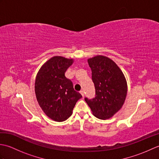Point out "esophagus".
Instances as JSON below:
<instances>
[{
    "label": "esophagus",
    "mask_w": 159,
    "mask_h": 159,
    "mask_svg": "<svg viewBox=\"0 0 159 159\" xmlns=\"http://www.w3.org/2000/svg\"><path fill=\"white\" fill-rule=\"evenodd\" d=\"M80 94H81L83 97L85 96V93H84V91L81 90V91H80Z\"/></svg>",
    "instance_id": "obj_1"
}]
</instances>
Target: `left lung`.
<instances>
[{
	"label": "left lung",
	"mask_w": 159,
	"mask_h": 159,
	"mask_svg": "<svg viewBox=\"0 0 159 159\" xmlns=\"http://www.w3.org/2000/svg\"><path fill=\"white\" fill-rule=\"evenodd\" d=\"M96 89L93 99L85 98L93 116L109 119L121 109L127 94V83L123 72L113 60L97 55L88 60Z\"/></svg>",
	"instance_id": "8db88e82"
}]
</instances>
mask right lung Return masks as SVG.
<instances>
[{"mask_svg":"<svg viewBox=\"0 0 159 159\" xmlns=\"http://www.w3.org/2000/svg\"><path fill=\"white\" fill-rule=\"evenodd\" d=\"M72 59L55 56L43 64L37 74L35 92L37 100L47 116L63 121L71 116L76 102L82 96L74 89L72 82L65 72Z\"/></svg>","mask_w":159,"mask_h":159,"instance_id":"add662e5","label":"right lung"}]
</instances>
